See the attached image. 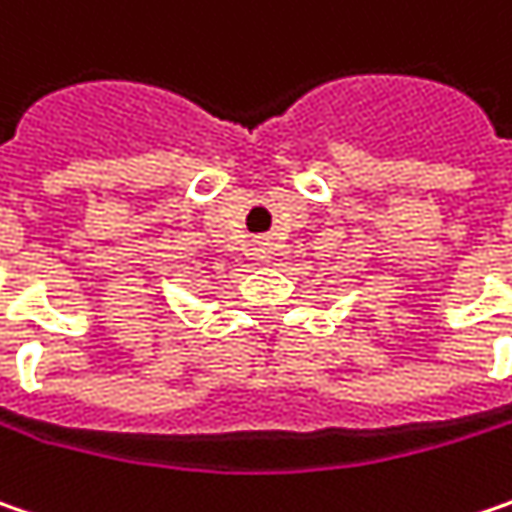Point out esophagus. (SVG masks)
<instances>
[{"mask_svg":"<svg viewBox=\"0 0 512 512\" xmlns=\"http://www.w3.org/2000/svg\"><path fill=\"white\" fill-rule=\"evenodd\" d=\"M253 250H256L253 256H259V259H265V256H268V242H256V244H253Z\"/></svg>","mask_w":512,"mask_h":512,"instance_id":"esophagus-1","label":"esophagus"}]
</instances>
